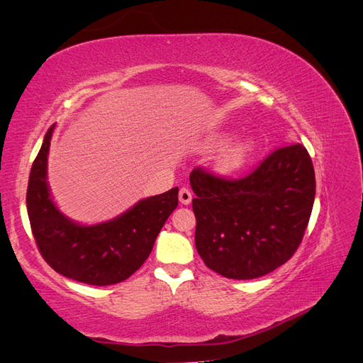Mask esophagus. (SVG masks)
I'll return each mask as SVG.
<instances>
[{
  "label": "esophagus",
  "instance_id": "34e87169",
  "mask_svg": "<svg viewBox=\"0 0 363 363\" xmlns=\"http://www.w3.org/2000/svg\"><path fill=\"white\" fill-rule=\"evenodd\" d=\"M179 200L182 204H189L192 201V192L188 188H182L179 192Z\"/></svg>",
  "mask_w": 363,
  "mask_h": 363
}]
</instances>
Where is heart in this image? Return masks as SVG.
<instances>
[{
  "instance_id": "1",
  "label": "heart",
  "mask_w": 363,
  "mask_h": 363,
  "mask_svg": "<svg viewBox=\"0 0 363 363\" xmlns=\"http://www.w3.org/2000/svg\"><path fill=\"white\" fill-rule=\"evenodd\" d=\"M255 144L251 139H242L236 142L233 147H230L219 160V168L223 171H235L240 168L247 160V157L251 155Z\"/></svg>"
}]
</instances>
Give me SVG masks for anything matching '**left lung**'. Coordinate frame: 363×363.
Masks as SVG:
<instances>
[{"mask_svg":"<svg viewBox=\"0 0 363 363\" xmlns=\"http://www.w3.org/2000/svg\"><path fill=\"white\" fill-rule=\"evenodd\" d=\"M195 247L206 267L250 280L286 263L300 247L315 200V171L301 144L277 148L242 179L191 172Z\"/></svg>","mask_w":363,"mask_h":363,"instance_id":"left-lung-1","label":"left lung"}]
</instances>
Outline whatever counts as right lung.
<instances>
[{
  "label": "right lung",
  "mask_w": 363,
  "mask_h": 363,
  "mask_svg": "<svg viewBox=\"0 0 363 363\" xmlns=\"http://www.w3.org/2000/svg\"><path fill=\"white\" fill-rule=\"evenodd\" d=\"M54 125L33 162L27 212L42 257L62 276L94 286L127 280L147 260L168 216L179 204V188L140 200L123 215L82 225L54 204L47 183V160Z\"/></svg>",
  "instance_id": "1"
}]
</instances>
